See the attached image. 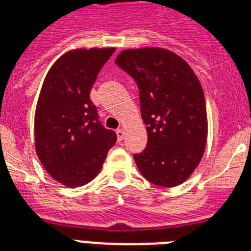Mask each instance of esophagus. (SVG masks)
Returning <instances> with one entry per match:
<instances>
[{"label":"esophagus","instance_id":"34e87169","mask_svg":"<svg viewBox=\"0 0 251 251\" xmlns=\"http://www.w3.org/2000/svg\"><path fill=\"white\" fill-rule=\"evenodd\" d=\"M124 129L123 128H119V129H117V138H118V141H122V139L124 138Z\"/></svg>","mask_w":251,"mask_h":251}]
</instances>
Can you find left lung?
<instances>
[{
    "label": "left lung",
    "instance_id": "1",
    "mask_svg": "<svg viewBox=\"0 0 251 251\" xmlns=\"http://www.w3.org/2000/svg\"><path fill=\"white\" fill-rule=\"evenodd\" d=\"M115 64L136 80L147 147L134 161L153 185L175 187L200 163L207 141V113L200 80L191 66L161 48L126 49Z\"/></svg>",
    "mask_w": 251,
    "mask_h": 251
}]
</instances>
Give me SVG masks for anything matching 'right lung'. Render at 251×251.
<instances>
[{
	"label": "right lung",
	"instance_id": "1",
	"mask_svg": "<svg viewBox=\"0 0 251 251\" xmlns=\"http://www.w3.org/2000/svg\"><path fill=\"white\" fill-rule=\"evenodd\" d=\"M115 48L74 49L52 64L35 112V150L55 181L80 187L98 176L117 134L98 119L90 90Z\"/></svg>",
	"mask_w": 251,
	"mask_h": 251
}]
</instances>
